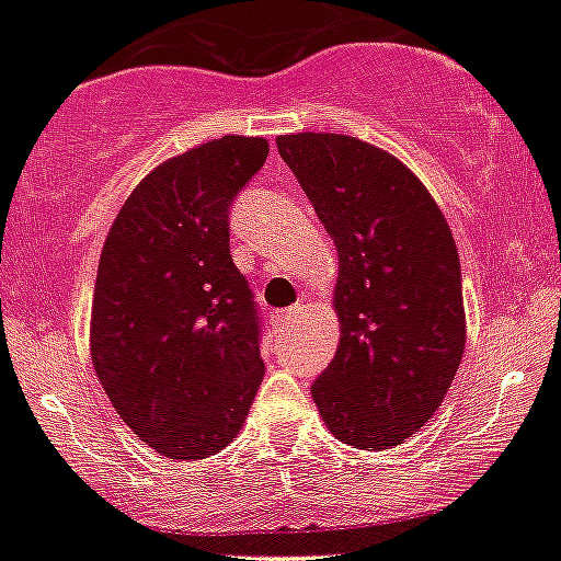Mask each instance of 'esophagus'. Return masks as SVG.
<instances>
[{
    "mask_svg": "<svg viewBox=\"0 0 561 561\" xmlns=\"http://www.w3.org/2000/svg\"><path fill=\"white\" fill-rule=\"evenodd\" d=\"M299 313H302V305H291V308L278 310V313H275V321H280V324H288V321L297 319Z\"/></svg>",
    "mask_w": 561,
    "mask_h": 561,
    "instance_id": "obj_1",
    "label": "esophagus"
}]
</instances>
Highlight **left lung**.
I'll return each instance as SVG.
<instances>
[{
	"instance_id": "left-lung-1",
	"label": "left lung",
	"mask_w": 561,
	"mask_h": 561,
	"mask_svg": "<svg viewBox=\"0 0 561 561\" xmlns=\"http://www.w3.org/2000/svg\"><path fill=\"white\" fill-rule=\"evenodd\" d=\"M337 248L341 343L310 392L335 439L390 450L445 401L467 346L461 262L428 187L341 133L278 136Z\"/></svg>"
}]
</instances>
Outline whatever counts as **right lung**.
I'll list each match as a JSON object with an SVG mask.
<instances>
[{
	"label": "right lung",
	"mask_w": 561,
	"mask_h": 561,
	"mask_svg": "<svg viewBox=\"0 0 561 561\" xmlns=\"http://www.w3.org/2000/svg\"><path fill=\"white\" fill-rule=\"evenodd\" d=\"M267 138L224 136L149 171L98 264L92 365L122 423L198 461L237 439L264 379L259 308L229 251V207Z\"/></svg>",
	"instance_id": "obj_1"
}]
</instances>
